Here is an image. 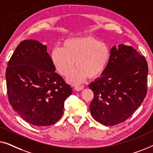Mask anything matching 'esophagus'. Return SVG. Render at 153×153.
Masks as SVG:
<instances>
[{
  "instance_id": "esophagus-1",
  "label": "esophagus",
  "mask_w": 153,
  "mask_h": 153,
  "mask_svg": "<svg viewBox=\"0 0 153 153\" xmlns=\"http://www.w3.org/2000/svg\"><path fill=\"white\" fill-rule=\"evenodd\" d=\"M83 89H84V86H76V87H75V89L77 91H81V90H82Z\"/></svg>"
}]
</instances>
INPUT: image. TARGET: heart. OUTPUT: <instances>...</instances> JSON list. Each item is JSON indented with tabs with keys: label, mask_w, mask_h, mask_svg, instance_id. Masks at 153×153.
Masks as SVG:
<instances>
[{
	"label": "heart",
	"mask_w": 153,
	"mask_h": 153,
	"mask_svg": "<svg viewBox=\"0 0 153 153\" xmlns=\"http://www.w3.org/2000/svg\"><path fill=\"white\" fill-rule=\"evenodd\" d=\"M111 57L109 46L93 36L68 39L62 48L55 47L51 53V59L57 71L66 77L71 84H78L89 78H96L106 69Z\"/></svg>",
	"instance_id": "heart-1"
}]
</instances>
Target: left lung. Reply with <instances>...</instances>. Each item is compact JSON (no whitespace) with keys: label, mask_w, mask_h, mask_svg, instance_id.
<instances>
[{"label":"left lung","mask_w":153,"mask_h":153,"mask_svg":"<svg viewBox=\"0 0 153 153\" xmlns=\"http://www.w3.org/2000/svg\"><path fill=\"white\" fill-rule=\"evenodd\" d=\"M104 73L89 85L94 98L90 111L105 126L123 122L138 109L147 94L148 64L130 46H113Z\"/></svg>","instance_id":"1"}]
</instances>
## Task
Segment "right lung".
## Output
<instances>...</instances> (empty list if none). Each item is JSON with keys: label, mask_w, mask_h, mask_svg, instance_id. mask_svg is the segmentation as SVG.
I'll use <instances>...</instances> for the list:
<instances>
[{"label": "right lung", "mask_w": 153, "mask_h": 153, "mask_svg": "<svg viewBox=\"0 0 153 153\" xmlns=\"http://www.w3.org/2000/svg\"><path fill=\"white\" fill-rule=\"evenodd\" d=\"M5 76L9 102L25 121L48 126L61 118L72 88L55 73L46 45L34 39L21 42L8 62Z\"/></svg>", "instance_id": "add662e5"}]
</instances>
